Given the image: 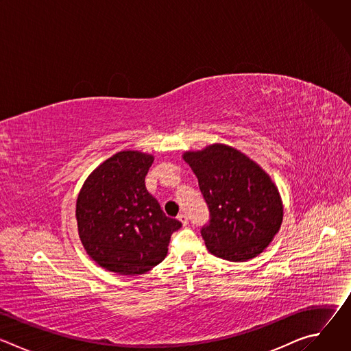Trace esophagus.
Segmentation results:
<instances>
[{"label":"esophagus","instance_id":"34e87169","mask_svg":"<svg viewBox=\"0 0 351 351\" xmlns=\"http://www.w3.org/2000/svg\"><path fill=\"white\" fill-rule=\"evenodd\" d=\"M178 219L183 223V226H186V225L189 223V217H187L184 213H180V214L178 215Z\"/></svg>","mask_w":351,"mask_h":351}]
</instances>
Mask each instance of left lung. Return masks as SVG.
I'll return each instance as SVG.
<instances>
[{"instance_id":"8db88e82","label":"left lung","mask_w":351,"mask_h":351,"mask_svg":"<svg viewBox=\"0 0 351 351\" xmlns=\"http://www.w3.org/2000/svg\"><path fill=\"white\" fill-rule=\"evenodd\" d=\"M183 158L208 207L210 219L202 236L210 253L228 261H245L263 253L283 218L282 199L269 176L223 144L186 153Z\"/></svg>"}]
</instances>
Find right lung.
<instances>
[{
    "instance_id": "1",
    "label": "right lung",
    "mask_w": 351,
    "mask_h": 351,
    "mask_svg": "<svg viewBox=\"0 0 351 351\" xmlns=\"http://www.w3.org/2000/svg\"><path fill=\"white\" fill-rule=\"evenodd\" d=\"M154 158L138 152H121L99 165L84 182L76 219L87 254L108 271L141 275L168 253L173 232L182 222L169 218L145 189Z\"/></svg>"
}]
</instances>
